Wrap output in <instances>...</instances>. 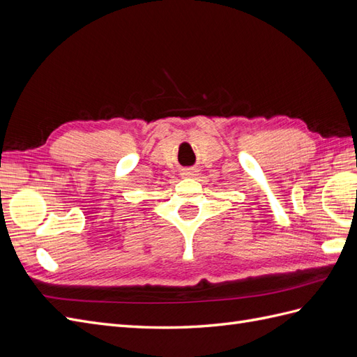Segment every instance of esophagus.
<instances>
[{"label":"esophagus","instance_id":"1","mask_svg":"<svg viewBox=\"0 0 357 357\" xmlns=\"http://www.w3.org/2000/svg\"><path fill=\"white\" fill-rule=\"evenodd\" d=\"M197 171H192V169H186L185 172H183V176H186V177H193V176H197L195 174Z\"/></svg>","mask_w":357,"mask_h":357}]
</instances>
